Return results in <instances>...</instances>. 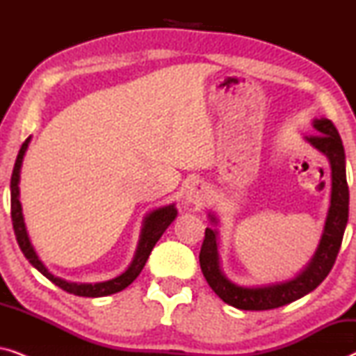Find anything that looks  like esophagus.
<instances>
[{
    "label": "esophagus",
    "instance_id": "34e87169",
    "mask_svg": "<svg viewBox=\"0 0 356 356\" xmlns=\"http://www.w3.org/2000/svg\"><path fill=\"white\" fill-rule=\"evenodd\" d=\"M184 197H186L188 204H193V206L196 207L204 206V204L207 202V189L204 188V184L201 181H193L188 186Z\"/></svg>",
    "mask_w": 356,
    "mask_h": 356
}]
</instances>
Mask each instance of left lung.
<instances>
[{
    "mask_svg": "<svg viewBox=\"0 0 356 356\" xmlns=\"http://www.w3.org/2000/svg\"><path fill=\"white\" fill-rule=\"evenodd\" d=\"M314 129L319 134L306 136V140L323 152L330 163V206L325 217L324 232L309 264L293 279L279 282V284L262 286H241L233 284L223 275L218 261V232L206 228V236L199 252L201 270L211 289L225 301L227 305L246 311L274 309L300 300L301 296L313 291L332 269L337 259L345 227L348 222V184L345 173V150L342 139L334 123L327 118H316ZM212 223H217V217L209 213Z\"/></svg>",
    "mask_w": 356,
    "mask_h": 356,
    "instance_id": "obj_1",
    "label": "left lung"
}]
</instances>
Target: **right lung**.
I'll use <instances>...</instances> for the list:
<instances>
[{"mask_svg":"<svg viewBox=\"0 0 356 356\" xmlns=\"http://www.w3.org/2000/svg\"><path fill=\"white\" fill-rule=\"evenodd\" d=\"M29 143H31V138L26 139V143L22 144L21 150H19L16 163H14V170L11 175V218H13V228L14 235H16V240L19 243V248L24 252V256L27 257L29 262L35 267V269L47 277L48 280H51L53 284L60 286L61 290L67 291V293L77 295V296H89V298H99V296H108L113 293H118V291L124 290L126 286L133 284L136 277L140 274V270L144 269L145 262L149 259V254L152 252L155 243L160 240V236L163 235V232L167 230L170 223L175 220L177 217V207L175 204H170V206L159 207L155 211L149 212L145 216L143 222V230H140L139 243L138 248H136L134 257L131 261L128 269H126L123 274L115 277V279L106 280V282H97V284H76V282H67L63 280L60 277L53 275L50 270L43 266V262L38 259L35 250H33L31 240H29L26 223H24V216H22V207L21 201H19V178H21V167L24 155H26V150L29 147Z\"/></svg>","mask_w":356,"mask_h":356,"instance_id":"1","label":"right lung"}]
</instances>
